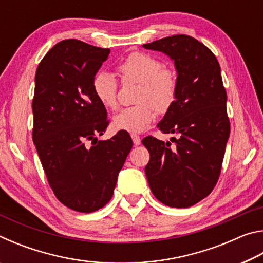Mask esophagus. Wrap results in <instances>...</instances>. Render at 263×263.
I'll return each mask as SVG.
<instances>
[{
	"label": "esophagus",
	"instance_id": "esophagus-1",
	"mask_svg": "<svg viewBox=\"0 0 263 263\" xmlns=\"http://www.w3.org/2000/svg\"><path fill=\"white\" fill-rule=\"evenodd\" d=\"M131 138H132V141H133V144H135L136 146L140 145L141 139H140V137H139V136H137V135H131Z\"/></svg>",
	"mask_w": 263,
	"mask_h": 263
}]
</instances>
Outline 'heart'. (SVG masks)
Returning a JSON list of instances; mask_svg holds the SVG:
<instances>
[{
  "instance_id": "1",
  "label": "heart",
  "mask_w": 263,
  "mask_h": 263,
  "mask_svg": "<svg viewBox=\"0 0 263 263\" xmlns=\"http://www.w3.org/2000/svg\"><path fill=\"white\" fill-rule=\"evenodd\" d=\"M124 83H139L137 105L128 106L115 116L112 125L118 131L144 132L159 112H166L175 102L177 78L172 69L164 68L162 61L152 54L135 52L118 66ZM92 91L106 109L117 108L118 84L112 74L100 72L92 80Z\"/></svg>"
}]
</instances>
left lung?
<instances>
[{
    "label": "left lung",
    "instance_id": "left-lung-1",
    "mask_svg": "<svg viewBox=\"0 0 263 263\" xmlns=\"http://www.w3.org/2000/svg\"><path fill=\"white\" fill-rule=\"evenodd\" d=\"M167 54L177 72V95L158 124L163 133H174L163 142L146 137L145 167L149 188L160 202L189 208L215 188L221 171L230 121L220 66L211 50L190 35L175 34L142 45Z\"/></svg>",
    "mask_w": 263,
    "mask_h": 263
}]
</instances>
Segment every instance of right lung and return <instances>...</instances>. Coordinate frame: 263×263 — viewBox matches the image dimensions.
Wrapping results in <instances>:
<instances>
[{"label":"right lung","instance_id":"add662e5","mask_svg":"<svg viewBox=\"0 0 263 263\" xmlns=\"http://www.w3.org/2000/svg\"><path fill=\"white\" fill-rule=\"evenodd\" d=\"M109 53L66 39L46 53L35 72L32 139L53 193L78 212H94L110 201L132 148L124 131L97 139L109 121L92 80Z\"/></svg>","mask_w":263,"mask_h":263}]
</instances>
